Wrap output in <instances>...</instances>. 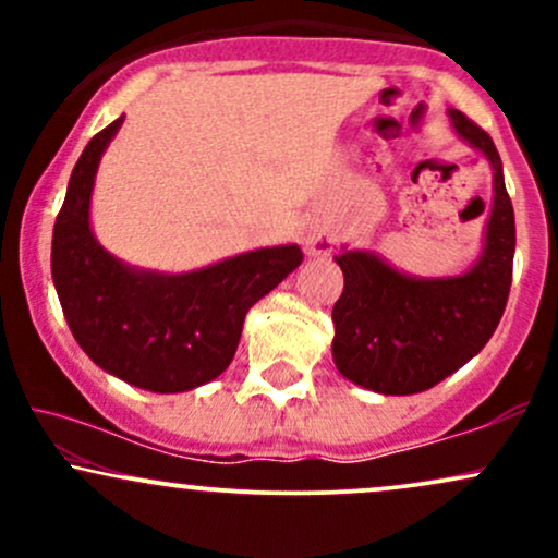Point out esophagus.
<instances>
[{"label":"esophagus","instance_id":"obj_1","mask_svg":"<svg viewBox=\"0 0 558 558\" xmlns=\"http://www.w3.org/2000/svg\"><path fill=\"white\" fill-rule=\"evenodd\" d=\"M332 243H336L332 233H328V230H323V228L312 230V233L306 235V248H310L312 254H330Z\"/></svg>","mask_w":558,"mask_h":558}]
</instances>
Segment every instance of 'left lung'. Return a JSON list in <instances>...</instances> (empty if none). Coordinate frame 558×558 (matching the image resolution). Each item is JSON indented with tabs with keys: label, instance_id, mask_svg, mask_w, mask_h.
I'll return each instance as SVG.
<instances>
[{
	"label": "left lung",
	"instance_id": "8db88e82",
	"mask_svg": "<svg viewBox=\"0 0 558 558\" xmlns=\"http://www.w3.org/2000/svg\"><path fill=\"white\" fill-rule=\"evenodd\" d=\"M453 131L493 168V209L483 254L451 278H412L373 252H343V293L332 306V360L356 386L409 396L438 386L490 341L506 310L514 265V209L493 138L464 112Z\"/></svg>",
	"mask_w": 558,
	"mask_h": 558
}]
</instances>
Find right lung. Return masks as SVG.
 <instances>
[{"label":"right lung","mask_w":558,"mask_h":558,"mask_svg":"<svg viewBox=\"0 0 558 558\" xmlns=\"http://www.w3.org/2000/svg\"><path fill=\"white\" fill-rule=\"evenodd\" d=\"M123 114L88 141L54 222L52 280L70 332L99 364L131 386L181 393L226 373L246 312L304 259L296 243L257 248L165 275L128 267L94 239L88 209L96 168Z\"/></svg>","instance_id":"1"}]
</instances>
